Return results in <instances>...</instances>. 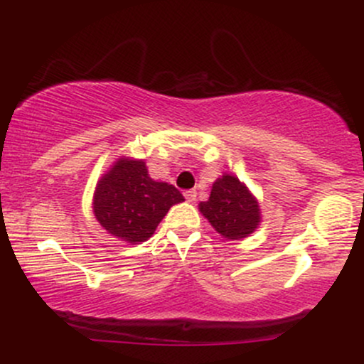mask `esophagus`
Wrapping results in <instances>:
<instances>
[{"mask_svg": "<svg viewBox=\"0 0 364 364\" xmlns=\"http://www.w3.org/2000/svg\"><path fill=\"white\" fill-rule=\"evenodd\" d=\"M183 195H185L186 202H195V200H196V191L195 190H186Z\"/></svg>", "mask_w": 364, "mask_h": 364, "instance_id": "1", "label": "esophagus"}]
</instances>
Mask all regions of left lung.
I'll return each mask as SVG.
<instances>
[{
    "label": "left lung",
    "instance_id": "obj_1",
    "mask_svg": "<svg viewBox=\"0 0 364 364\" xmlns=\"http://www.w3.org/2000/svg\"><path fill=\"white\" fill-rule=\"evenodd\" d=\"M200 212L228 240L246 237L260 223V208L243 183L224 174L214 183L210 198L200 203Z\"/></svg>",
    "mask_w": 364,
    "mask_h": 364
}]
</instances>
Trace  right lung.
Listing matches in <instances>:
<instances>
[{
    "instance_id": "right-lung-1",
    "label": "right lung",
    "mask_w": 364,
    "mask_h": 364,
    "mask_svg": "<svg viewBox=\"0 0 364 364\" xmlns=\"http://www.w3.org/2000/svg\"><path fill=\"white\" fill-rule=\"evenodd\" d=\"M183 200L173 185L154 181L144 161L121 159L97 183L94 214L109 235L136 245L152 236L169 208Z\"/></svg>"
}]
</instances>
